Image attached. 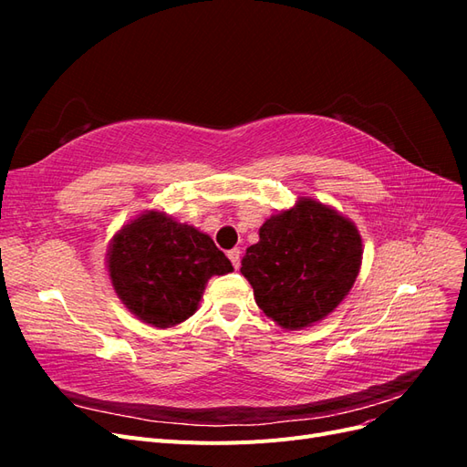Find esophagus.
<instances>
[{"label":"esophagus","mask_w":467,"mask_h":467,"mask_svg":"<svg viewBox=\"0 0 467 467\" xmlns=\"http://www.w3.org/2000/svg\"><path fill=\"white\" fill-rule=\"evenodd\" d=\"M228 257H230L232 265H234L235 268H239V261H242V251H239L237 247H234L232 251H228Z\"/></svg>","instance_id":"esophagus-1"}]
</instances>
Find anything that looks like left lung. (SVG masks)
<instances>
[{"mask_svg": "<svg viewBox=\"0 0 467 467\" xmlns=\"http://www.w3.org/2000/svg\"><path fill=\"white\" fill-rule=\"evenodd\" d=\"M360 263L357 225L331 206L302 196L261 225L259 242L242 259V275L266 317L282 329L300 331L347 298Z\"/></svg>", "mask_w": 467, "mask_h": 467, "instance_id": "1", "label": "left lung"}]
</instances>
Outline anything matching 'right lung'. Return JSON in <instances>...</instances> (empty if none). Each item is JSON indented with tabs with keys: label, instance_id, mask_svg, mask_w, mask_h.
I'll return each mask as SVG.
<instances>
[{
	"label": "right lung",
	"instance_id": "1",
	"mask_svg": "<svg viewBox=\"0 0 467 467\" xmlns=\"http://www.w3.org/2000/svg\"><path fill=\"white\" fill-rule=\"evenodd\" d=\"M107 268L122 304L160 329L175 327L199 309L210 276L234 271L210 235L158 210L115 234Z\"/></svg>",
	"mask_w": 467,
	"mask_h": 467
}]
</instances>
